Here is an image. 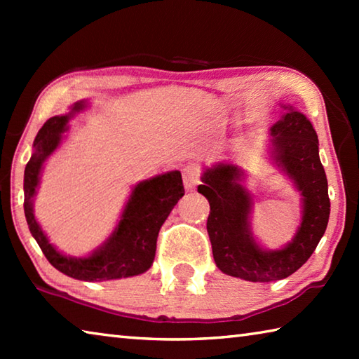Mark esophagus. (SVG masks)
<instances>
[{
    "instance_id": "1",
    "label": "esophagus",
    "mask_w": 359,
    "mask_h": 359,
    "mask_svg": "<svg viewBox=\"0 0 359 359\" xmlns=\"http://www.w3.org/2000/svg\"><path fill=\"white\" fill-rule=\"evenodd\" d=\"M199 184V171L194 166H187L184 169V185L187 190H193Z\"/></svg>"
}]
</instances>
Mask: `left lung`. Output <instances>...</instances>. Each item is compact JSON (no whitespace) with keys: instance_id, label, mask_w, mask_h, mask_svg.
<instances>
[{"instance_id":"8db88e82","label":"left lung","mask_w":359,"mask_h":359,"mask_svg":"<svg viewBox=\"0 0 359 359\" xmlns=\"http://www.w3.org/2000/svg\"><path fill=\"white\" fill-rule=\"evenodd\" d=\"M282 118L271 126V160L301 194V224L287 245L263 248L252 233L253 196L244 187L245 171L234 163L205 168L198 191L208 198V233L218 269L248 282L282 280L311 258L330 220L327 180L318 155V136L306 115L282 106Z\"/></svg>"}]
</instances>
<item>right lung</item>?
I'll return each mask as SVG.
<instances>
[{
	"label": "right lung",
	"instance_id": "right-lung-1",
	"mask_svg": "<svg viewBox=\"0 0 359 359\" xmlns=\"http://www.w3.org/2000/svg\"><path fill=\"white\" fill-rule=\"evenodd\" d=\"M87 106L88 102L85 100L77 101L68 114L48 118L34 139L33 155L27 163L23 177V209L29 233L48 263L77 280L102 282L139 276L154 263L161 224L185 194L180 171H169L135 185L112 234L88 257H69L57 250L34 217L33 201L38 193L44 163L62 144L69 120L85 111Z\"/></svg>",
	"mask_w": 359,
	"mask_h": 359
}]
</instances>
